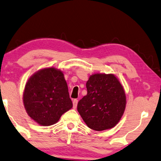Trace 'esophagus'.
<instances>
[{
  "mask_svg": "<svg viewBox=\"0 0 161 161\" xmlns=\"http://www.w3.org/2000/svg\"><path fill=\"white\" fill-rule=\"evenodd\" d=\"M78 99H74L73 101V108L76 109L77 105H78Z\"/></svg>",
  "mask_w": 161,
  "mask_h": 161,
  "instance_id": "obj_1",
  "label": "esophagus"
}]
</instances>
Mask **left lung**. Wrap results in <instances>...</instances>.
Segmentation results:
<instances>
[{
    "instance_id": "1",
    "label": "left lung",
    "mask_w": 161,
    "mask_h": 161,
    "mask_svg": "<svg viewBox=\"0 0 161 161\" xmlns=\"http://www.w3.org/2000/svg\"><path fill=\"white\" fill-rule=\"evenodd\" d=\"M87 94L78 103V111L90 129H110L124 113L126 97L123 86L113 74L95 73L86 82Z\"/></svg>"
}]
</instances>
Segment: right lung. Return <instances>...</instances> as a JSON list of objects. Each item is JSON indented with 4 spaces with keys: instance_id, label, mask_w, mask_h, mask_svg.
<instances>
[{
    "instance_id": "right-lung-1",
    "label": "right lung",
    "mask_w": 161,
    "mask_h": 161,
    "mask_svg": "<svg viewBox=\"0 0 161 161\" xmlns=\"http://www.w3.org/2000/svg\"><path fill=\"white\" fill-rule=\"evenodd\" d=\"M23 103L27 115L39 125L55 124L73 108L62 71L54 67L35 73L27 81Z\"/></svg>"
}]
</instances>
